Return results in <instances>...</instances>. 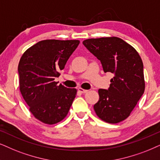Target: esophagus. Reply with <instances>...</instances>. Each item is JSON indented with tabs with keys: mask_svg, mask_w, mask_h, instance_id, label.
Listing matches in <instances>:
<instances>
[{
	"mask_svg": "<svg viewBox=\"0 0 160 160\" xmlns=\"http://www.w3.org/2000/svg\"><path fill=\"white\" fill-rule=\"evenodd\" d=\"M78 92L80 93H82V94H85V93L88 92V91L86 89H84V88H78Z\"/></svg>",
	"mask_w": 160,
	"mask_h": 160,
	"instance_id": "34e87169",
	"label": "esophagus"
}]
</instances>
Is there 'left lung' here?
Here are the masks:
<instances>
[{
	"instance_id": "obj_1",
	"label": "left lung",
	"mask_w": 160,
	"mask_h": 160,
	"mask_svg": "<svg viewBox=\"0 0 160 160\" xmlns=\"http://www.w3.org/2000/svg\"><path fill=\"white\" fill-rule=\"evenodd\" d=\"M83 45L102 63L105 73L111 72L108 89H99L94 106L99 118L118 123L129 117L145 92L143 63L137 50L121 38L106 37L83 40Z\"/></svg>"
}]
</instances>
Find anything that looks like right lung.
Segmentation results:
<instances>
[{"label":"right lung","instance_id":"right-lung-1","mask_svg":"<svg viewBox=\"0 0 160 160\" xmlns=\"http://www.w3.org/2000/svg\"><path fill=\"white\" fill-rule=\"evenodd\" d=\"M78 40H44L26 49L18 64L19 88L32 115L53 125L63 120L77 94L76 88L54 81L78 47Z\"/></svg>","mask_w":160,"mask_h":160}]
</instances>
